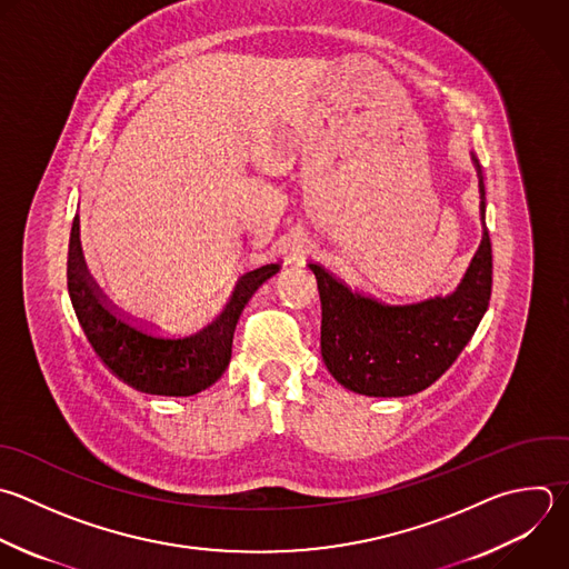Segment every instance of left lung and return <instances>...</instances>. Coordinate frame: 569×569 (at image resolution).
Masks as SVG:
<instances>
[{"label": "left lung", "instance_id": "obj_1", "mask_svg": "<svg viewBox=\"0 0 569 569\" xmlns=\"http://www.w3.org/2000/svg\"><path fill=\"white\" fill-rule=\"evenodd\" d=\"M480 218L485 182L476 156ZM318 280L322 325L320 353L331 376L365 396H409L436 382L471 340L491 298V240L482 242L458 289L447 298L389 307L351 291L311 262Z\"/></svg>", "mask_w": 569, "mask_h": 569}]
</instances>
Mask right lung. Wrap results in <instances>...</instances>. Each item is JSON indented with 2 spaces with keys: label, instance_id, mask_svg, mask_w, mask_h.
Here are the masks:
<instances>
[{
  "label": "right lung",
  "instance_id": "obj_1",
  "mask_svg": "<svg viewBox=\"0 0 569 569\" xmlns=\"http://www.w3.org/2000/svg\"><path fill=\"white\" fill-rule=\"evenodd\" d=\"M271 262L247 271L227 309L202 331L191 336H162L129 318L98 289L89 276L82 244L80 216L73 220L67 280L76 316L102 362L131 387L158 396H193L211 387L229 367L233 331L242 309L258 287L278 273Z\"/></svg>",
  "mask_w": 569,
  "mask_h": 569
}]
</instances>
